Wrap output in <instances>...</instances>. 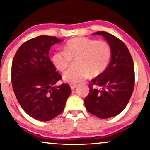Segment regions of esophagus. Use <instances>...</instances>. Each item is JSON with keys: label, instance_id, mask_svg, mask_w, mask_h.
<instances>
[{"label": "esophagus", "instance_id": "esophagus-1", "mask_svg": "<svg viewBox=\"0 0 150 150\" xmlns=\"http://www.w3.org/2000/svg\"><path fill=\"white\" fill-rule=\"evenodd\" d=\"M70 88H71L72 90H73V89H75V88H76L77 85H76V84H70Z\"/></svg>", "mask_w": 150, "mask_h": 150}]
</instances>
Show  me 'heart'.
Wrapping results in <instances>:
<instances>
[{
  "instance_id": "1",
  "label": "heart",
  "mask_w": 150,
  "mask_h": 150,
  "mask_svg": "<svg viewBox=\"0 0 150 150\" xmlns=\"http://www.w3.org/2000/svg\"><path fill=\"white\" fill-rule=\"evenodd\" d=\"M111 57L109 44L86 37H76L67 42L64 51L53 54V64L61 73L70 67L72 60H76L77 68L67 71L63 76L65 82L77 84L88 78L97 77L106 70Z\"/></svg>"
}]
</instances>
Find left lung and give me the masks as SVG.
<instances>
[{"mask_svg":"<svg viewBox=\"0 0 150 150\" xmlns=\"http://www.w3.org/2000/svg\"><path fill=\"white\" fill-rule=\"evenodd\" d=\"M93 34L101 35L107 41L111 57L104 73L91 80L85 105L98 118H111L124 109L131 97L135 85L134 63L126 45L119 39L106 32Z\"/></svg>","mask_w":150,"mask_h":150,"instance_id":"left-lung-1","label":"left lung"}]
</instances>
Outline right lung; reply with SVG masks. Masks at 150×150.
Instances as JSON below:
<instances>
[{
	"mask_svg": "<svg viewBox=\"0 0 150 150\" xmlns=\"http://www.w3.org/2000/svg\"><path fill=\"white\" fill-rule=\"evenodd\" d=\"M56 37L31 39L18 49L12 63V85L19 104L29 116L48 121L64 109L71 93L68 84L56 86L61 76L49 58L50 48L61 42Z\"/></svg>",
	"mask_w": 150,
	"mask_h": 150,
	"instance_id": "add662e5",
	"label": "right lung"
}]
</instances>
